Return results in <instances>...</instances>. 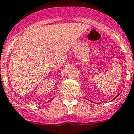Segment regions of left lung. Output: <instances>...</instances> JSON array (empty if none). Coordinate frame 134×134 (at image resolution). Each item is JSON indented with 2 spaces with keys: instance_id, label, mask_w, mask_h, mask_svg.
Listing matches in <instances>:
<instances>
[{
  "instance_id": "obj_1",
  "label": "left lung",
  "mask_w": 134,
  "mask_h": 134,
  "mask_svg": "<svg viewBox=\"0 0 134 134\" xmlns=\"http://www.w3.org/2000/svg\"><path fill=\"white\" fill-rule=\"evenodd\" d=\"M119 94L116 95V97H114V99H113V100H114V99H116V97H118V96H119Z\"/></svg>"
}]
</instances>
